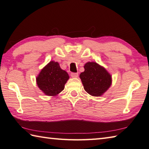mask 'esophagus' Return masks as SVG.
Instances as JSON below:
<instances>
[{
    "label": "esophagus",
    "instance_id": "esophagus-1",
    "mask_svg": "<svg viewBox=\"0 0 149 149\" xmlns=\"http://www.w3.org/2000/svg\"><path fill=\"white\" fill-rule=\"evenodd\" d=\"M71 76L72 78H77L78 77V72H72L71 73Z\"/></svg>",
    "mask_w": 149,
    "mask_h": 149
}]
</instances>
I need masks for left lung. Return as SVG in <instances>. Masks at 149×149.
Returning a JSON list of instances; mask_svg holds the SVG:
<instances>
[{
	"label": "left lung",
	"mask_w": 149,
	"mask_h": 149,
	"mask_svg": "<svg viewBox=\"0 0 149 149\" xmlns=\"http://www.w3.org/2000/svg\"><path fill=\"white\" fill-rule=\"evenodd\" d=\"M85 71L80 78L86 91L94 96H100L111 85V76L105 69L96 62H87L84 65Z\"/></svg>",
	"instance_id": "left-lung-1"
}]
</instances>
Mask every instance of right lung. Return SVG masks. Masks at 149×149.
I'll return each mask as SVG.
<instances>
[{
    "label": "right lung",
    "mask_w": 149,
    "mask_h": 149,
    "mask_svg": "<svg viewBox=\"0 0 149 149\" xmlns=\"http://www.w3.org/2000/svg\"><path fill=\"white\" fill-rule=\"evenodd\" d=\"M69 78L67 72L60 68L58 63L51 61L42 69L36 78V82L45 95L55 96L64 89Z\"/></svg>",
    "instance_id": "1"
}]
</instances>
